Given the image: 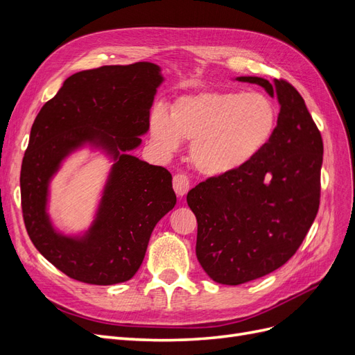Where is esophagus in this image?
<instances>
[{"label":"esophagus","mask_w":355,"mask_h":355,"mask_svg":"<svg viewBox=\"0 0 355 355\" xmlns=\"http://www.w3.org/2000/svg\"><path fill=\"white\" fill-rule=\"evenodd\" d=\"M173 188L179 197H184L189 191V179L184 173H178L173 176Z\"/></svg>","instance_id":"34e87169"}]
</instances>
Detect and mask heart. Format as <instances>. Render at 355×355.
I'll list each match as a JSON object with an SVG mask.
<instances>
[{
	"label": "heart",
	"instance_id": "obj_1",
	"mask_svg": "<svg viewBox=\"0 0 355 355\" xmlns=\"http://www.w3.org/2000/svg\"><path fill=\"white\" fill-rule=\"evenodd\" d=\"M278 112L262 93L202 92L182 96L167 114L155 108L149 120L154 144L164 154L192 141V163L207 176L234 173L271 142Z\"/></svg>",
	"mask_w": 355,
	"mask_h": 355
}]
</instances>
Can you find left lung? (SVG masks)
Instances as JSON below:
<instances>
[{
	"label": "left lung",
	"instance_id": "obj_1",
	"mask_svg": "<svg viewBox=\"0 0 355 355\" xmlns=\"http://www.w3.org/2000/svg\"><path fill=\"white\" fill-rule=\"evenodd\" d=\"M237 80L277 96L275 133L249 166L209 178L187 196L198 223L197 259L213 282L228 286L270 274L296 253L317 216L323 164V139L292 84Z\"/></svg>",
	"mask_w": 355,
	"mask_h": 355
}]
</instances>
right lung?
<instances>
[{
	"label": "right lung",
	"mask_w": 355,
	"mask_h": 355,
	"mask_svg": "<svg viewBox=\"0 0 355 355\" xmlns=\"http://www.w3.org/2000/svg\"><path fill=\"white\" fill-rule=\"evenodd\" d=\"M161 68L151 62L81 71L38 112L20 170L31 241L63 274L87 284L124 283L137 272L158 220L176 204L170 171L128 153L142 144ZM89 144L114 161L100 207L83 236H65L46 213L61 161Z\"/></svg>",
	"instance_id": "right-lung-1"
}]
</instances>
